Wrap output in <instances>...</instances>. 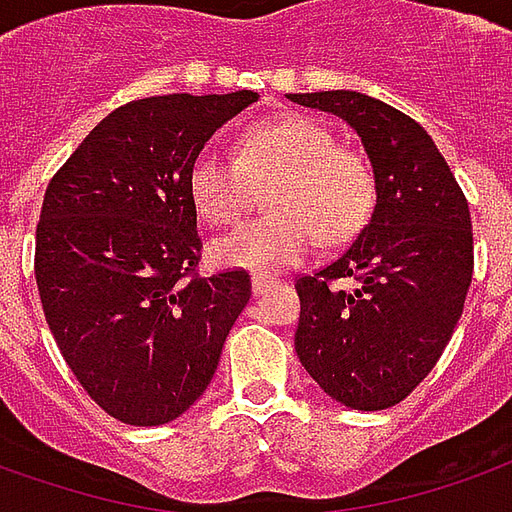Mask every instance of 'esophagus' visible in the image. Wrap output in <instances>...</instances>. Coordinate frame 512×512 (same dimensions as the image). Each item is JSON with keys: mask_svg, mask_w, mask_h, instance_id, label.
Instances as JSON below:
<instances>
[{"mask_svg": "<svg viewBox=\"0 0 512 512\" xmlns=\"http://www.w3.org/2000/svg\"><path fill=\"white\" fill-rule=\"evenodd\" d=\"M276 279L271 274H252V290H255V295H263L268 290V287L274 285Z\"/></svg>", "mask_w": 512, "mask_h": 512, "instance_id": "1", "label": "esophagus"}]
</instances>
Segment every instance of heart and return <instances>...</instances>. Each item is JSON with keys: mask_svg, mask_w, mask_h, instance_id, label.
<instances>
[{"mask_svg": "<svg viewBox=\"0 0 512 512\" xmlns=\"http://www.w3.org/2000/svg\"><path fill=\"white\" fill-rule=\"evenodd\" d=\"M271 189L274 217L252 219L219 238V266L282 271L323 244H347L369 225L377 206V176L366 154L342 146L331 127L312 116H285L246 127L236 157L203 149L189 168V198L211 225H233Z\"/></svg>", "mask_w": 512, "mask_h": 512, "instance_id": "obj_1", "label": "heart"}]
</instances>
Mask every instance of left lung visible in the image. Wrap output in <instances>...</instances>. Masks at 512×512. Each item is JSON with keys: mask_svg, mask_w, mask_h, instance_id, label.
Segmentation results:
<instances>
[{"mask_svg": "<svg viewBox=\"0 0 512 512\" xmlns=\"http://www.w3.org/2000/svg\"><path fill=\"white\" fill-rule=\"evenodd\" d=\"M287 100L347 121L377 176L369 225L331 266L295 279V352L331 399L388 410L437 366L464 309L475 268L467 198L429 132L393 105L344 89Z\"/></svg>", "mask_w": 512, "mask_h": 512, "instance_id": "obj_1", "label": "left lung"}]
</instances>
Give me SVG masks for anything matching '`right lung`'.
Listing matches in <instances>:
<instances>
[{"instance_id": "right-lung-1", "label": "right lung", "mask_w": 512, "mask_h": 512, "mask_svg": "<svg viewBox=\"0 0 512 512\" xmlns=\"http://www.w3.org/2000/svg\"><path fill=\"white\" fill-rule=\"evenodd\" d=\"M260 94H162L121 105L45 189L34 279L83 391L111 418L162 426L187 412L252 295L244 268L200 276L189 168Z\"/></svg>"}]
</instances>
